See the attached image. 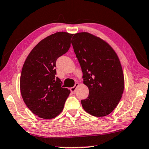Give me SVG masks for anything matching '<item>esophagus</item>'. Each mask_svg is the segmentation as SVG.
<instances>
[{
	"mask_svg": "<svg viewBox=\"0 0 149 149\" xmlns=\"http://www.w3.org/2000/svg\"><path fill=\"white\" fill-rule=\"evenodd\" d=\"M78 85H79V84H78V83H76V84H75V85H74V87H72L70 88V91H71V92L72 93H74L75 92V90H76L77 87H78Z\"/></svg>",
	"mask_w": 149,
	"mask_h": 149,
	"instance_id": "1",
	"label": "esophagus"
}]
</instances>
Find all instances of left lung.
Here are the masks:
<instances>
[{"mask_svg": "<svg viewBox=\"0 0 149 149\" xmlns=\"http://www.w3.org/2000/svg\"><path fill=\"white\" fill-rule=\"evenodd\" d=\"M74 52L83 72L89 96L81 100L89 114L102 117L110 114L119 103L124 89V77L117 54L100 37L87 32L74 34Z\"/></svg>", "mask_w": 149, "mask_h": 149, "instance_id": "8db88e82", "label": "left lung"}]
</instances>
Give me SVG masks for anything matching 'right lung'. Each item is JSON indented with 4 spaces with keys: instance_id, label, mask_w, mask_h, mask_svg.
<instances>
[{
    "instance_id": "obj_1",
    "label": "right lung",
    "mask_w": 149,
    "mask_h": 149,
    "mask_svg": "<svg viewBox=\"0 0 149 149\" xmlns=\"http://www.w3.org/2000/svg\"><path fill=\"white\" fill-rule=\"evenodd\" d=\"M73 34L57 32L41 40L30 52L20 77V91L25 104L43 119L56 117L64 109L70 91L55 77L57 58L68 51Z\"/></svg>"
}]
</instances>
